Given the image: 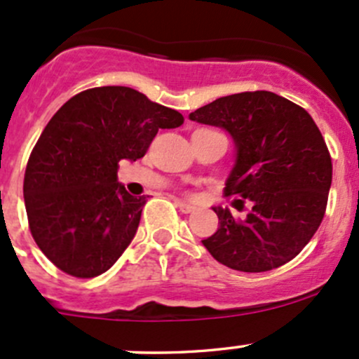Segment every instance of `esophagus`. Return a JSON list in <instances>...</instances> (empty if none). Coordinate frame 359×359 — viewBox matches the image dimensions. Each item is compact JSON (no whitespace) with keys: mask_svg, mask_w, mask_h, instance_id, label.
Here are the masks:
<instances>
[{"mask_svg":"<svg viewBox=\"0 0 359 359\" xmlns=\"http://www.w3.org/2000/svg\"><path fill=\"white\" fill-rule=\"evenodd\" d=\"M176 207H178L183 214H191L197 210V207L191 205V204H187V202H183V201H176Z\"/></svg>","mask_w":359,"mask_h":359,"instance_id":"obj_1","label":"esophagus"}]
</instances>
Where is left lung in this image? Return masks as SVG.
I'll return each instance as SVG.
<instances>
[{
	"label": "left lung",
	"mask_w": 359,
	"mask_h": 359,
	"mask_svg": "<svg viewBox=\"0 0 359 359\" xmlns=\"http://www.w3.org/2000/svg\"><path fill=\"white\" fill-rule=\"evenodd\" d=\"M233 136L236 161L224 187L233 205L250 204L238 219L212 207L216 233L202 240L210 256L236 271L283 266L313 238L327 210L332 157L320 129L302 107L271 91L214 100L190 114Z\"/></svg>",
	"instance_id": "left-lung-1"
}]
</instances>
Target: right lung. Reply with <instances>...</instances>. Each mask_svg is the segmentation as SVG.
I'll list each match as a JSON object with an SVG mask.
<instances>
[{
	"label": "right lung",
	"instance_id": "1",
	"mask_svg": "<svg viewBox=\"0 0 359 359\" xmlns=\"http://www.w3.org/2000/svg\"><path fill=\"white\" fill-rule=\"evenodd\" d=\"M183 121L126 86L81 91L57 110L27 161L24 201L32 238L58 269L93 278L123 256L147 197L117 181L119 162L142 158L158 129Z\"/></svg>",
	"mask_w": 359,
	"mask_h": 359
}]
</instances>
